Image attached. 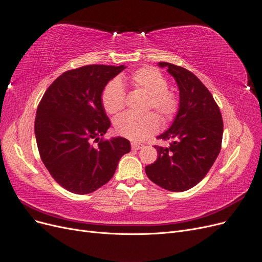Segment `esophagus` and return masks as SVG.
<instances>
[{
	"label": "esophagus",
	"instance_id": "34e87169",
	"mask_svg": "<svg viewBox=\"0 0 262 262\" xmlns=\"http://www.w3.org/2000/svg\"><path fill=\"white\" fill-rule=\"evenodd\" d=\"M143 147V144L137 143V142H132V149L133 150H140Z\"/></svg>",
	"mask_w": 262,
	"mask_h": 262
}]
</instances>
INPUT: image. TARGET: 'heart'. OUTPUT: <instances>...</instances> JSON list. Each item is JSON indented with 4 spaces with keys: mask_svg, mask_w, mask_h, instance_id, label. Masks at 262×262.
<instances>
[{
    "mask_svg": "<svg viewBox=\"0 0 262 262\" xmlns=\"http://www.w3.org/2000/svg\"><path fill=\"white\" fill-rule=\"evenodd\" d=\"M128 83L148 95L147 109H153L163 121H169L179 109V99L175 93L167 90L168 82L164 74L153 67H142L135 71ZM122 82H110L104 87L101 101L105 112L110 114L123 109L125 93ZM114 128L121 136L133 141H141L151 136L159 128L158 116L152 113L135 115L123 113L114 120Z\"/></svg>",
    "mask_w": 262,
    "mask_h": 262,
    "instance_id": "b5f03b06",
    "label": "heart"
}]
</instances>
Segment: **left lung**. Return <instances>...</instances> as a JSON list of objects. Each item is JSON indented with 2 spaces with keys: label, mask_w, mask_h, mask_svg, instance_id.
<instances>
[{
  "label": "left lung",
  "mask_w": 262,
  "mask_h": 262,
  "mask_svg": "<svg viewBox=\"0 0 262 262\" xmlns=\"http://www.w3.org/2000/svg\"><path fill=\"white\" fill-rule=\"evenodd\" d=\"M167 68L179 89V109L170 127L159 139L169 147L154 146L159 157L146 166L151 181L171 192L196 186L206 176L221 149L224 122L214 97L198 76L185 68L159 62Z\"/></svg>",
  "instance_id": "left-lung-1"
}]
</instances>
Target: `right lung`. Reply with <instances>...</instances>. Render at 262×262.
<instances>
[{"mask_svg": "<svg viewBox=\"0 0 262 262\" xmlns=\"http://www.w3.org/2000/svg\"><path fill=\"white\" fill-rule=\"evenodd\" d=\"M125 68L90 64L66 71L38 103L34 133L41 160L55 181L75 194L105 185L120 159L130 151L129 141L123 137L100 138L111 125L102 92Z\"/></svg>", "mask_w": 262, "mask_h": 262, "instance_id": "add662e5", "label": "right lung"}]
</instances>
